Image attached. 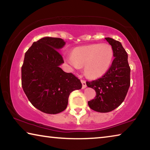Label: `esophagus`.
Masks as SVG:
<instances>
[{"label":"esophagus","instance_id":"34e87169","mask_svg":"<svg viewBox=\"0 0 150 150\" xmlns=\"http://www.w3.org/2000/svg\"><path fill=\"white\" fill-rule=\"evenodd\" d=\"M81 82L82 83V88H85L87 87V85H86V81L83 79H81Z\"/></svg>","mask_w":150,"mask_h":150}]
</instances>
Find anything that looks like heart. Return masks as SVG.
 Instances as JSON below:
<instances>
[{
    "label": "heart",
    "instance_id": "1",
    "mask_svg": "<svg viewBox=\"0 0 150 150\" xmlns=\"http://www.w3.org/2000/svg\"><path fill=\"white\" fill-rule=\"evenodd\" d=\"M113 50L107 44H95L75 48L66 58L73 68L84 67L88 77L95 78L107 71L112 62Z\"/></svg>",
    "mask_w": 150,
    "mask_h": 150
}]
</instances>
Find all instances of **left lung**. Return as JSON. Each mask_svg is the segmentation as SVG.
I'll use <instances>...</instances> for the list:
<instances>
[{
    "instance_id": "left-lung-1",
    "label": "left lung",
    "mask_w": 150,
    "mask_h": 150,
    "mask_svg": "<svg viewBox=\"0 0 150 150\" xmlns=\"http://www.w3.org/2000/svg\"><path fill=\"white\" fill-rule=\"evenodd\" d=\"M105 39L111 45L115 59L105 75L86 82L87 87L96 92V96L88 101V105L98 112H108L120 106L130 85V67L126 50L120 42L110 38Z\"/></svg>"
}]
</instances>
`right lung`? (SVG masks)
<instances>
[{"label":"right lung","mask_w":150,"mask_h":150,"mask_svg":"<svg viewBox=\"0 0 150 150\" xmlns=\"http://www.w3.org/2000/svg\"><path fill=\"white\" fill-rule=\"evenodd\" d=\"M65 42L45 37L33 43L22 66V87L32 105L43 112L55 115L65 110L70 93L82 87L81 81L59 65L64 63L57 50Z\"/></svg>","instance_id":"right-lung-1"}]
</instances>
